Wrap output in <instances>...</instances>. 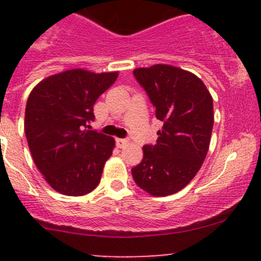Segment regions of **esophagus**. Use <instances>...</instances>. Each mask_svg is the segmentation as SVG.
I'll list each match as a JSON object with an SVG mask.
<instances>
[{"mask_svg": "<svg viewBox=\"0 0 261 261\" xmlns=\"http://www.w3.org/2000/svg\"><path fill=\"white\" fill-rule=\"evenodd\" d=\"M128 144V141L126 140V139H116V145H117V147H125L126 145Z\"/></svg>", "mask_w": 261, "mask_h": 261, "instance_id": "34e87169", "label": "esophagus"}]
</instances>
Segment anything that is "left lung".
Wrapping results in <instances>:
<instances>
[{"instance_id":"8db88e82","label":"left lung","mask_w":261,"mask_h":261,"mask_svg":"<svg viewBox=\"0 0 261 261\" xmlns=\"http://www.w3.org/2000/svg\"><path fill=\"white\" fill-rule=\"evenodd\" d=\"M162 121L156 144L143 146L135 183L155 197L177 193L201 169L211 141L213 99L193 73L167 64L134 70Z\"/></svg>"}]
</instances>
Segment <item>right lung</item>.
Masks as SVG:
<instances>
[{
	"mask_svg": "<svg viewBox=\"0 0 261 261\" xmlns=\"http://www.w3.org/2000/svg\"><path fill=\"white\" fill-rule=\"evenodd\" d=\"M118 72L70 69L34 87L25 110V135L34 163L54 191L84 196L101 180L115 140L89 128L93 105Z\"/></svg>",
	"mask_w": 261,
	"mask_h": 261,
	"instance_id": "1",
	"label": "right lung"
}]
</instances>
